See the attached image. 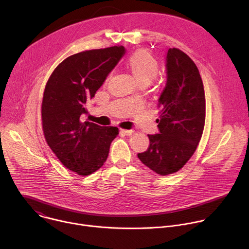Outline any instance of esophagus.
Returning <instances> with one entry per match:
<instances>
[{"label": "esophagus", "instance_id": "34e87169", "mask_svg": "<svg viewBox=\"0 0 249 249\" xmlns=\"http://www.w3.org/2000/svg\"><path fill=\"white\" fill-rule=\"evenodd\" d=\"M121 132H122L123 134H125L126 136H131V135L134 133L133 130H126V129H121Z\"/></svg>", "mask_w": 249, "mask_h": 249}]
</instances>
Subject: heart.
<instances>
[{"instance_id":"obj_1","label":"heart","mask_w":249,"mask_h":249,"mask_svg":"<svg viewBox=\"0 0 249 249\" xmlns=\"http://www.w3.org/2000/svg\"><path fill=\"white\" fill-rule=\"evenodd\" d=\"M128 66L138 84H150L158 76L160 70L158 61L144 50L134 52L128 60Z\"/></svg>"}]
</instances>
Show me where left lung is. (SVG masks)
I'll use <instances>...</instances> for the list:
<instances>
[{
  "label": "left lung",
  "instance_id": "obj_1",
  "mask_svg": "<svg viewBox=\"0 0 249 249\" xmlns=\"http://www.w3.org/2000/svg\"><path fill=\"white\" fill-rule=\"evenodd\" d=\"M166 84L159 98V134L148 135L150 146L140 160L160 175L178 171L189 160L201 140L206 100L199 70L177 48L166 54Z\"/></svg>",
  "mask_w": 249,
  "mask_h": 249
}]
</instances>
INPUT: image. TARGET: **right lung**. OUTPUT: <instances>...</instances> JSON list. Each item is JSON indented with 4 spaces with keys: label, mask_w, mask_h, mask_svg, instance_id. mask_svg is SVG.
<instances>
[{
    "label": "right lung",
    "mask_w": 249,
    "mask_h": 249,
    "mask_svg": "<svg viewBox=\"0 0 249 249\" xmlns=\"http://www.w3.org/2000/svg\"><path fill=\"white\" fill-rule=\"evenodd\" d=\"M125 51L112 46L74 54L56 67L46 84L41 106L45 140L63 165L79 175H89L103 165L119 133L117 127H102L83 116Z\"/></svg>",
    "instance_id": "right-lung-1"
}]
</instances>
